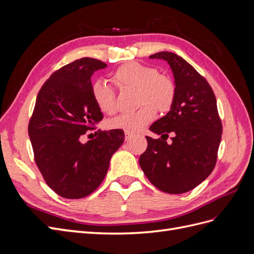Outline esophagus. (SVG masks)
<instances>
[{"label":"esophagus","mask_w":254,"mask_h":254,"mask_svg":"<svg viewBox=\"0 0 254 254\" xmlns=\"http://www.w3.org/2000/svg\"><path fill=\"white\" fill-rule=\"evenodd\" d=\"M133 135H134V134L131 133V132H125V139H126V141H129Z\"/></svg>","instance_id":"esophagus-1"}]
</instances>
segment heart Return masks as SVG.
I'll return each instance as SVG.
<instances>
[{
  "label": "heart",
  "instance_id": "1",
  "mask_svg": "<svg viewBox=\"0 0 254 254\" xmlns=\"http://www.w3.org/2000/svg\"><path fill=\"white\" fill-rule=\"evenodd\" d=\"M111 81L121 90H135V102L140 106L134 112L121 114L110 120L108 127L111 129H121L126 132L139 131L155 119L157 110L167 112L175 102L174 81L149 65L127 63L112 74ZM92 97L103 113L113 114L117 110L114 91L105 81L93 83Z\"/></svg>",
  "mask_w": 254,
  "mask_h": 254
}]
</instances>
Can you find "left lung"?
<instances>
[{
	"label": "left lung",
	"instance_id": "8db88e82",
	"mask_svg": "<svg viewBox=\"0 0 254 254\" xmlns=\"http://www.w3.org/2000/svg\"><path fill=\"white\" fill-rule=\"evenodd\" d=\"M149 58L170 64L176 97L170 112L149 127L162 140L146 136L147 149L139 163L160 190L187 193L205 180L216 164L222 133L216 97L205 78L177 54L160 52ZM168 133L173 134L171 144L166 142Z\"/></svg>",
	"mask_w": 254,
	"mask_h": 254
}]
</instances>
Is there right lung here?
I'll return each instance as SVG.
<instances>
[{"label":"right lung","instance_id":"right-lung-1","mask_svg":"<svg viewBox=\"0 0 254 254\" xmlns=\"http://www.w3.org/2000/svg\"><path fill=\"white\" fill-rule=\"evenodd\" d=\"M106 66L94 58L75 60L53 73L37 95L28 124L35 162L48 186L64 198L93 193L125 140L123 130L112 129L80 141L103 120L92 97L91 77Z\"/></svg>","mask_w":254,"mask_h":254}]
</instances>
